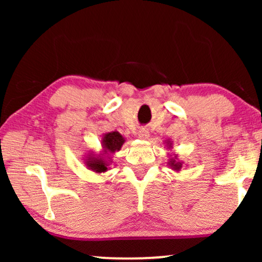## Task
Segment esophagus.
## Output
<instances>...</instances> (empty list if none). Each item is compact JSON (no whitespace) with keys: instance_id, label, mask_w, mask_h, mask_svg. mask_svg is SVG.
I'll use <instances>...</instances> for the list:
<instances>
[{"instance_id":"obj_1","label":"esophagus","mask_w":262,"mask_h":262,"mask_svg":"<svg viewBox=\"0 0 262 262\" xmlns=\"http://www.w3.org/2000/svg\"><path fill=\"white\" fill-rule=\"evenodd\" d=\"M138 136H139V138L146 139L149 137V131L146 130V128H141V130L138 131Z\"/></svg>"}]
</instances>
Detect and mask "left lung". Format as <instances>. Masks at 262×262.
Returning <instances> with one entry per match:
<instances>
[{
	"mask_svg": "<svg viewBox=\"0 0 262 262\" xmlns=\"http://www.w3.org/2000/svg\"><path fill=\"white\" fill-rule=\"evenodd\" d=\"M171 145H173V141H170V139L166 141L167 149H169V150L173 149V146ZM182 164H184V162H181V161L178 159V155H175V154L173 156L170 155V159H169V161H168V166L170 167V169H173L175 171H180L182 168Z\"/></svg>",
	"mask_w": 262,
	"mask_h": 262,
	"instance_id": "8db88e82",
	"label": "left lung"
}]
</instances>
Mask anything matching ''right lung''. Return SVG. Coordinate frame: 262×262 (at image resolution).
<instances>
[{"instance_id": "obj_1", "label": "right lung", "mask_w": 262, "mask_h": 262, "mask_svg": "<svg viewBox=\"0 0 262 262\" xmlns=\"http://www.w3.org/2000/svg\"><path fill=\"white\" fill-rule=\"evenodd\" d=\"M124 143L125 137H123L118 131L103 134L101 138V151L99 154L94 151L85 154L83 157L85 167L96 174L105 173L110 169V166L112 164V161H111L112 155L119 151Z\"/></svg>"}]
</instances>
